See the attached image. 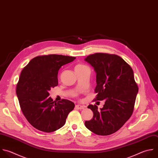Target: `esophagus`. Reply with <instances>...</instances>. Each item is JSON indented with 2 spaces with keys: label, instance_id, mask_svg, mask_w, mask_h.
Segmentation results:
<instances>
[{
  "label": "esophagus",
  "instance_id": "obj_1",
  "mask_svg": "<svg viewBox=\"0 0 158 158\" xmlns=\"http://www.w3.org/2000/svg\"><path fill=\"white\" fill-rule=\"evenodd\" d=\"M86 107L85 106H83V105H80V104H77L75 106V108L77 109H79V110H81V109H83Z\"/></svg>",
  "mask_w": 158,
  "mask_h": 158
}]
</instances>
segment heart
<instances>
[{"instance_id":"b5f03b06","label":"heart","mask_w":158,"mask_h":158,"mask_svg":"<svg viewBox=\"0 0 158 158\" xmlns=\"http://www.w3.org/2000/svg\"><path fill=\"white\" fill-rule=\"evenodd\" d=\"M85 67H86V66L83 65V64H78L76 65L75 68V70H78V69H83V68H85Z\"/></svg>"}]
</instances>
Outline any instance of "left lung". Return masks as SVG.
<instances>
[{
	"instance_id": "8db88e82",
	"label": "left lung",
	"mask_w": 158,
	"mask_h": 158,
	"mask_svg": "<svg viewBox=\"0 0 158 158\" xmlns=\"http://www.w3.org/2000/svg\"><path fill=\"white\" fill-rule=\"evenodd\" d=\"M96 73L95 101L105 100L102 108L89 104L93 118L86 127L99 135H109L119 130L131 117L138 86L131 67L120 57L104 53L89 55L85 59Z\"/></svg>"
}]
</instances>
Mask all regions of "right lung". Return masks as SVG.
Segmentation results:
<instances>
[{"label":"right lung","mask_w":158,"mask_h":158,"mask_svg":"<svg viewBox=\"0 0 158 158\" xmlns=\"http://www.w3.org/2000/svg\"><path fill=\"white\" fill-rule=\"evenodd\" d=\"M75 59L56 54L38 56L22 70L16 93L23 115L35 128L47 133L59 129L74 109L75 104L69 100L54 101L49 91L58 85L60 67Z\"/></svg>","instance_id":"obj_1"}]
</instances>
